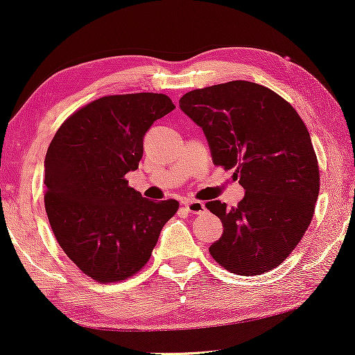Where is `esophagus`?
<instances>
[{
    "label": "esophagus",
    "mask_w": 355,
    "mask_h": 355,
    "mask_svg": "<svg viewBox=\"0 0 355 355\" xmlns=\"http://www.w3.org/2000/svg\"><path fill=\"white\" fill-rule=\"evenodd\" d=\"M184 207L187 209V212H190V214H202L206 211L205 205H202L201 201H196V200H185Z\"/></svg>",
    "instance_id": "obj_1"
}]
</instances>
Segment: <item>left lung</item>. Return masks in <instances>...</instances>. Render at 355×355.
<instances>
[{
    "label": "left lung",
    "instance_id": "8db88e82",
    "mask_svg": "<svg viewBox=\"0 0 355 355\" xmlns=\"http://www.w3.org/2000/svg\"><path fill=\"white\" fill-rule=\"evenodd\" d=\"M179 107L205 132L214 164L234 170L245 189L236 207L206 202L223 223L209 253L231 274L275 269L304 237L319 195L318 157L304 121L277 92L243 80L190 91Z\"/></svg>",
    "mask_w": 355,
    "mask_h": 355
}]
</instances>
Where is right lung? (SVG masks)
Wrapping results in <instances>:
<instances>
[{
    "instance_id": "right-lung-1",
    "label": "right lung",
    "mask_w": 355,
    "mask_h": 355,
    "mask_svg": "<svg viewBox=\"0 0 355 355\" xmlns=\"http://www.w3.org/2000/svg\"><path fill=\"white\" fill-rule=\"evenodd\" d=\"M176 108L154 92L105 96L64 121L45 155L44 202L67 258L92 280L121 282L143 269L176 200L150 201L129 187L143 138Z\"/></svg>"
}]
</instances>
